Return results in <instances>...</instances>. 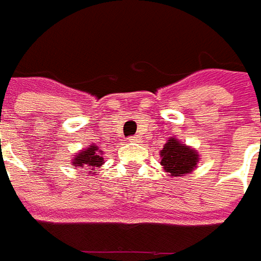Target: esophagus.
Instances as JSON below:
<instances>
[{
  "label": "esophagus",
  "mask_w": 261,
  "mask_h": 261,
  "mask_svg": "<svg viewBox=\"0 0 261 261\" xmlns=\"http://www.w3.org/2000/svg\"><path fill=\"white\" fill-rule=\"evenodd\" d=\"M129 142H139L141 141V136L139 135H135V136H130L129 139H127Z\"/></svg>",
  "instance_id": "34e87169"
}]
</instances>
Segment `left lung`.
I'll return each mask as SVG.
<instances>
[{
	"label": "left lung",
	"instance_id": "1",
	"mask_svg": "<svg viewBox=\"0 0 261 261\" xmlns=\"http://www.w3.org/2000/svg\"><path fill=\"white\" fill-rule=\"evenodd\" d=\"M161 158L163 169L175 177L190 173L199 162V153L195 149L183 145L176 138H170L165 143L161 150Z\"/></svg>",
	"mask_w": 261,
	"mask_h": 261
}]
</instances>
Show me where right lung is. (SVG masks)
Segmentation results:
<instances>
[{
  "mask_svg": "<svg viewBox=\"0 0 261 261\" xmlns=\"http://www.w3.org/2000/svg\"><path fill=\"white\" fill-rule=\"evenodd\" d=\"M103 163V158H102V150H99L98 146L91 145L89 148L81 150L75 154V158L72 159V165L76 168H86V172H92L95 168H99L100 165Z\"/></svg>",
  "mask_w": 261,
  "mask_h": 261,
  "instance_id": "obj_1",
  "label": "right lung"
}]
</instances>
